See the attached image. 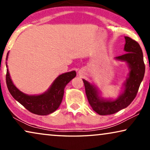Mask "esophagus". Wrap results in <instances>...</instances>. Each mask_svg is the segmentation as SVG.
I'll return each instance as SVG.
<instances>
[{"label": "esophagus", "instance_id": "34e87169", "mask_svg": "<svg viewBox=\"0 0 150 150\" xmlns=\"http://www.w3.org/2000/svg\"><path fill=\"white\" fill-rule=\"evenodd\" d=\"M78 73H79V75H83V73H84V71L82 70V69H81V70L79 71V72H78Z\"/></svg>", "mask_w": 150, "mask_h": 150}]
</instances>
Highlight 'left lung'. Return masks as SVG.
<instances>
[{"mask_svg":"<svg viewBox=\"0 0 150 150\" xmlns=\"http://www.w3.org/2000/svg\"><path fill=\"white\" fill-rule=\"evenodd\" d=\"M125 38L124 50L126 53L115 57V60L125 62L129 70L128 77L123 83V91L116 99H107L101 96L98 88L83 79L88 102L93 110L99 115H111L127 107L137 94L145 74L142 50L137 42L128 37Z\"/></svg>","mask_w":150,"mask_h":150,"instance_id":"1","label":"left lung"}]
</instances>
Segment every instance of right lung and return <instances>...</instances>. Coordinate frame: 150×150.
<instances>
[{"label": "right lung", "instance_id": "right-lung-1", "mask_svg": "<svg viewBox=\"0 0 150 150\" xmlns=\"http://www.w3.org/2000/svg\"><path fill=\"white\" fill-rule=\"evenodd\" d=\"M9 52L7 55V60ZM6 67H8L6 63ZM75 71L60 75L54 80L47 91L38 95H28L21 92L13 83L7 69L6 83L12 96L31 113L39 115H47L58 108L64 96V90L67 83L75 77Z\"/></svg>", "mask_w": 150, "mask_h": 150}]
</instances>
